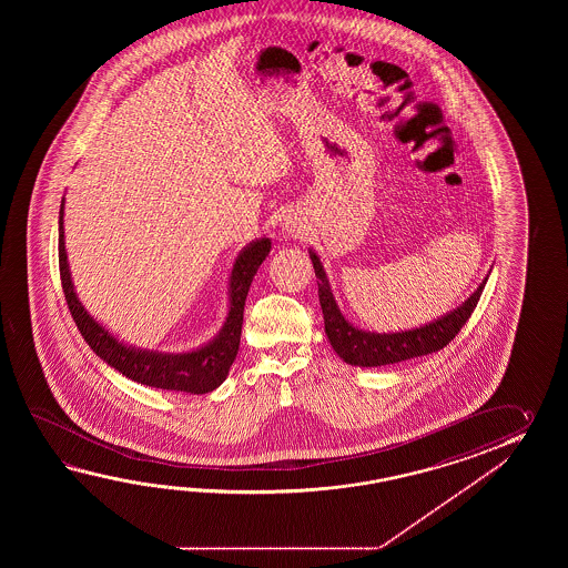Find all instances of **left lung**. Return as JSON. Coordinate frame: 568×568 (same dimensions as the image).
I'll return each instance as SVG.
<instances>
[{
    "instance_id": "1",
    "label": "left lung",
    "mask_w": 568,
    "mask_h": 568,
    "mask_svg": "<svg viewBox=\"0 0 568 568\" xmlns=\"http://www.w3.org/2000/svg\"><path fill=\"white\" fill-rule=\"evenodd\" d=\"M311 260H313L314 274L318 278V301L325 318L326 338L331 341L333 349L337 351L343 362L359 365V367H379L389 363L406 362L412 357H423L447 347L448 343L459 335L463 325L469 321L487 282V278L483 280L479 288L473 292L465 304H460L457 311L438 318L435 323H428L412 331H402V333L379 335V333L359 331L351 325L349 321H345V316L338 311L337 302L333 298L321 260L314 252H311Z\"/></svg>"
}]
</instances>
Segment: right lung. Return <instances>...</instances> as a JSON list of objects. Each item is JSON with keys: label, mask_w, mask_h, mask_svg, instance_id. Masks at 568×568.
Listing matches in <instances>:
<instances>
[{"label": "right lung", "mask_w": 568, "mask_h": 568, "mask_svg": "<svg viewBox=\"0 0 568 568\" xmlns=\"http://www.w3.org/2000/svg\"><path fill=\"white\" fill-rule=\"evenodd\" d=\"M62 205H64V199H62L61 215H59V267H61L62 292L69 304V311L73 314L74 325L81 331L87 345L95 351L103 362L115 367L120 374L144 386L191 392V394H206L221 386L230 374L231 363L237 357L240 338H242L243 306L257 267L262 266V262L270 254V247H272L270 240L266 237L257 240L237 255L231 272L230 314L217 337L193 353L164 355V353L125 347L113 335H109L103 326L95 323L93 316H89L83 308V304L74 294L71 272L67 264Z\"/></svg>", "instance_id": "1"}]
</instances>
